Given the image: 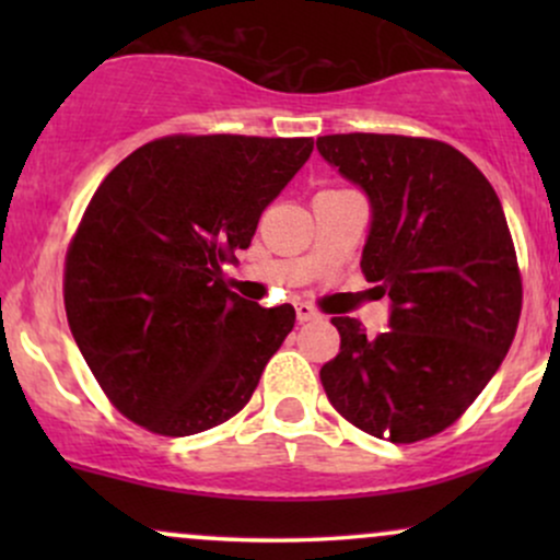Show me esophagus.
Here are the masks:
<instances>
[{"instance_id": "34e87169", "label": "esophagus", "mask_w": 560, "mask_h": 560, "mask_svg": "<svg viewBox=\"0 0 560 560\" xmlns=\"http://www.w3.org/2000/svg\"><path fill=\"white\" fill-rule=\"evenodd\" d=\"M294 311H298V320H300V324H307V320H313V318L320 316L316 307L307 305V302H298V307H294Z\"/></svg>"}]
</instances>
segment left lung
<instances>
[{
	"label": "left lung",
	"mask_w": 560,
	"mask_h": 560,
	"mask_svg": "<svg viewBox=\"0 0 560 560\" xmlns=\"http://www.w3.org/2000/svg\"><path fill=\"white\" fill-rule=\"evenodd\" d=\"M318 152L371 199L361 271L389 294V331L331 318L320 369L337 413L410 445L445 432L503 363L522 316V271L503 205L464 152L400 133H331Z\"/></svg>",
	"instance_id": "obj_1"
}]
</instances>
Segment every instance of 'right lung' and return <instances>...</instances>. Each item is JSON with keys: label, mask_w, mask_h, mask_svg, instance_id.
<instances>
[{"label": "right lung", "mask_w": 560, "mask_h": 560, "mask_svg": "<svg viewBox=\"0 0 560 560\" xmlns=\"http://www.w3.org/2000/svg\"><path fill=\"white\" fill-rule=\"evenodd\" d=\"M313 152V139L173 133L120 160L68 244L70 331L128 421L189 436L249 402L294 326L223 281L262 210Z\"/></svg>", "instance_id": "obj_1"}]
</instances>
